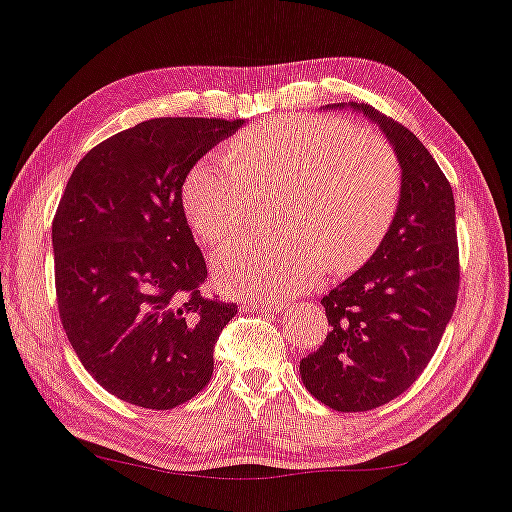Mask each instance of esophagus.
Masks as SVG:
<instances>
[{"mask_svg": "<svg viewBox=\"0 0 512 512\" xmlns=\"http://www.w3.org/2000/svg\"><path fill=\"white\" fill-rule=\"evenodd\" d=\"M250 306L257 308V310H270V313H279V310L286 306V302H284V299L270 297V299H259V302H253Z\"/></svg>", "mask_w": 512, "mask_h": 512, "instance_id": "obj_1", "label": "esophagus"}]
</instances>
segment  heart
<instances>
[{
  "label": "heart",
  "instance_id": "1",
  "mask_svg": "<svg viewBox=\"0 0 512 512\" xmlns=\"http://www.w3.org/2000/svg\"><path fill=\"white\" fill-rule=\"evenodd\" d=\"M273 237H246L215 257L226 293L279 297L308 288L328 266L353 273L375 255L402 197L395 150L335 117L288 115L239 133L184 179V213L199 242L219 246L244 224L257 195H275Z\"/></svg>",
  "mask_w": 512,
  "mask_h": 512
}]
</instances>
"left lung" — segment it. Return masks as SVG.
<instances>
[{"label": "left lung", "mask_w": 512, "mask_h": 512, "mask_svg": "<svg viewBox=\"0 0 512 512\" xmlns=\"http://www.w3.org/2000/svg\"><path fill=\"white\" fill-rule=\"evenodd\" d=\"M350 108L393 146L402 197L375 255L322 299L330 330L299 375L322 404L362 413L402 395L435 355L457 304L459 248L453 188L426 146L377 108Z\"/></svg>", "instance_id": "obj_1"}]
</instances>
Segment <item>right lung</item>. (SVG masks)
<instances>
[{
  "label": "right lung",
  "instance_id": "add662e5",
  "mask_svg": "<svg viewBox=\"0 0 512 512\" xmlns=\"http://www.w3.org/2000/svg\"><path fill=\"white\" fill-rule=\"evenodd\" d=\"M244 119L159 117L88 150L53 219L59 319L84 368L128 404L170 410L213 375L237 304L204 297L182 186Z\"/></svg>",
  "mask_w": 512,
  "mask_h": 512
}]
</instances>
